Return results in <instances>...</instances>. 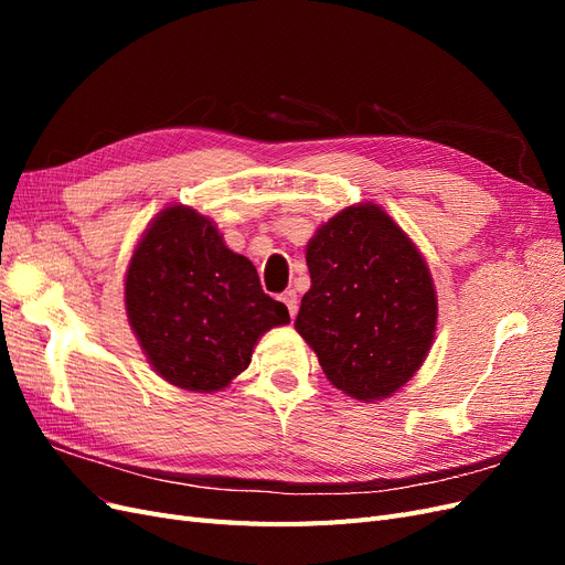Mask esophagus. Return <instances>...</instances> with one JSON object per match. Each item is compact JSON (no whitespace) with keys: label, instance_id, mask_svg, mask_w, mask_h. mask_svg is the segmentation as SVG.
Listing matches in <instances>:
<instances>
[{"label":"esophagus","instance_id":"1","mask_svg":"<svg viewBox=\"0 0 565 565\" xmlns=\"http://www.w3.org/2000/svg\"><path fill=\"white\" fill-rule=\"evenodd\" d=\"M280 299H282V303L287 306V311H289V316H297V309H299V301H297V292L295 289H287V292H282L280 295Z\"/></svg>","mask_w":565,"mask_h":565}]
</instances>
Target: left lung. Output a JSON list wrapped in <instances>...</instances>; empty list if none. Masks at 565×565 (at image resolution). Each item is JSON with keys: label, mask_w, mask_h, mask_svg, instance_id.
Wrapping results in <instances>:
<instances>
[{"label": "left lung", "mask_w": 565, "mask_h": 565, "mask_svg": "<svg viewBox=\"0 0 565 565\" xmlns=\"http://www.w3.org/2000/svg\"><path fill=\"white\" fill-rule=\"evenodd\" d=\"M311 289L295 320L351 398H388L431 349L438 299L413 241L377 204L339 212L306 245Z\"/></svg>", "instance_id": "obj_1"}]
</instances>
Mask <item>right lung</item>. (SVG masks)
Returning a JSON list of instances; mask_svg holds the SVG:
<instances>
[{
  "instance_id": "right-lung-1",
  "label": "right lung",
  "mask_w": 565,
  "mask_h": 565,
  "mask_svg": "<svg viewBox=\"0 0 565 565\" xmlns=\"http://www.w3.org/2000/svg\"><path fill=\"white\" fill-rule=\"evenodd\" d=\"M125 303L152 370L198 393L226 388L247 370L259 337L289 322L247 256L183 204L162 210L136 245Z\"/></svg>"
}]
</instances>
